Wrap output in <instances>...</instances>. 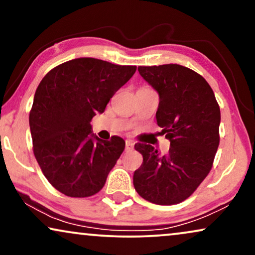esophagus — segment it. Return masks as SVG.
Listing matches in <instances>:
<instances>
[{
  "mask_svg": "<svg viewBox=\"0 0 255 255\" xmlns=\"http://www.w3.org/2000/svg\"><path fill=\"white\" fill-rule=\"evenodd\" d=\"M133 147H134V142L130 140V139L125 141V149H127V151H130V149H132Z\"/></svg>",
  "mask_w": 255,
  "mask_h": 255,
  "instance_id": "esophagus-1",
  "label": "esophagus"
}]
</instances>
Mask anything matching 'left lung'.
Masks as SVG:
<instances>
[{
    "label": "left lung",
    "instance_id": "left-lung-1",
    "mask_svg": "<svg viewBox=\"0 0 255 255\" xmlns=\"http://www.w3.org/2000/svg\"><path fill=\"white\" fill-rule=\"evenodd\" d=\"M138 71L159 94L156 123L170 147L161 155L151 145H134L142 155L133 174L134 189L152 203H180L210 172L219 145L221 110L209 83L190 68L166 64Z\"/></svg>",
    "mask_w": 255,
    "mask_h": 255
}]
</instances>
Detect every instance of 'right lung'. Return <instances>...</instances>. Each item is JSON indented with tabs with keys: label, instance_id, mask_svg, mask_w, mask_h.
<instances>
[{
	"label": "right lung",
	"instance_id": "obj_1",
	"mask_svg": "<svg viewBox=\"0 0 255 255\" xmlns=\"http://www.w3.org/2000/svg\"><path fill=\"white\" fill-rule=\"evenodd\" d=\"M135 69L78 58L57 66L38 86L29 117L33 153L48 182L66 196L99 193L123 153V139L101 140L90 121Z\"/></svg>",
	"mask_w": 255,
	"mask_h": 255
}]
</instances>
